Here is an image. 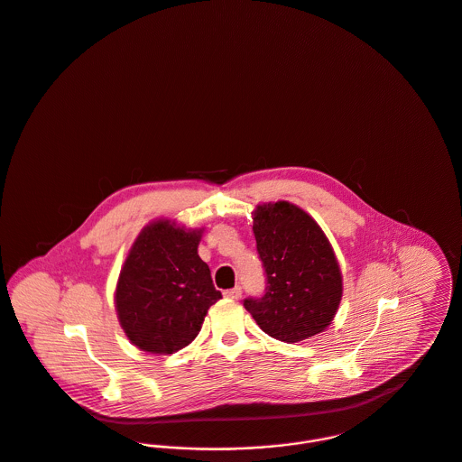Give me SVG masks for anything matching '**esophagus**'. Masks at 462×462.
Wrapping results in <instances>:
<instances>
[{
    "label": "esophagus",
    "instance_id": "esophagus-1",
    "mask_svg": "<svg viewBox=\"0 0 462 462\" xmlns=\"http://www.w3.org/2000/svg\"><path fill=\"white\" fill-rule=\"evenodd\" d=\"M241 293H243V288H241V286H234V288L223 291V295H225L226 299H239Z\"/></svg>",
    "mask_w": 462,
    "mask_h": 462
}]
</instances>
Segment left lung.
<instances>
[{"label":"left lung","mask_w":462,"mask_h":462,"mask_svg":"<svg viewBox=\"0 0 462 462\" xmlns=\"http://www.w3.org/2000/svg\"><path fill=\"white\" fill-rule=\"evenodd\" d=\"M253 234L265 269L260 299H245L258 327L274 339L299 343L323 332L343 297V276L319 223L280 200L254 209Z\"/></svg>","instance_id":"left-lung-1"}]
</instances>
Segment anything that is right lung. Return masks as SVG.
Returning a JSON list of instances; mask_svg holds the SVG:
<instances>
[{
  "label": "right lung",
  "instance_id": "add662e5",
  "mask_svg": "<svg viewBox=\"0 0 462 462\" xmlns=\"http://www.w3.org/2000/svg\"><path fill=\"white\" fill-rule=\"evenodd\" d=\"M200 239L202 228L156 219L130 249L114 302L125 334L143 352L169 356L188 346L221 299L209 265L199 256Z\"/></svg>",
  "mask_w": 462,
  "mask_h": 462
}]
</instances>
